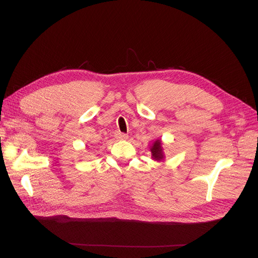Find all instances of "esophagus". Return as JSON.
<instances>
[{"label": "esophagus", "instance_id": "34e87169", "mask_svg": "<svg viewBox=\"0 0 258 258\" xmlns=\"http://www.w3.org/2000/svg\"><path fill=\"white\" fill-rule=\"evenodd\" d=\"M115 138L118 139V140H126L128 138V136L126 134H123V133H120V132H117L115 134Z\"/></svg>", "mask_w": 258, "mask_h": 258}]
</instances>
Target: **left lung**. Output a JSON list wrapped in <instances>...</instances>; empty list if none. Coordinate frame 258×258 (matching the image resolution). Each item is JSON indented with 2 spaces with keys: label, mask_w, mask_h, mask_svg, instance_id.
Instances as JSON below:
<instances>
[{
  "label": "left lung",
  "mask_w": 258,
  "mask_h": 258,
  "mask_svg": "<svg viewBox=\"0 0 258 258\" xmlns=\"http://www.w3.org/2000/svg\"><path fill=\"white\" fill-rule=\"evenodd\" d=\"M162 145H163V144H162L161 139H157L150 146V151L152 153V159L157 161V162L163 161L164 158H165V154L163 152V146H162Z\"/></svg>",
  "instance_id": "left-lung-1"
}]
</instances>
